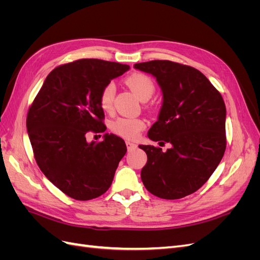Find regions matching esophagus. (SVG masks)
Wrapping results in <instances>:
<instances>
[{
  "label": "esophagus",
  "mask_w": 260,
  "mask_h": 260,
  "mask_svg": "<svg viewBox=\"0 0 260 260\" xmlns=\"http://www.w3.org/2000/svg\"><path fill=\"white\" fill-rule=\"evenodd\" d=\"M125 145H127L128 151H132V149L137 148V146H138L136 143H132V142H130V141H127V142H125Z\"/></svg>",
  "instance_id": "1"
}]
</instances>
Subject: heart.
I'll return each instance as SVG.
<instances>
[{
	"label": "heart",
	"mask_w": 260,
	"mask_h": 260,
	"mask_svg": "<svg viewBox=\"0 0 260 260\" xmlns=\"http://www.w3.org/2000/svg\"><path fill=\"white\" fill-rule=\"evenodd\" d=\"M125 84L141 101L151 99L155 91L153 80L144 74H132L125 78ZM116 88L114 82H108L103 86L100 94V105L105 112L112 111ZM145 127V122L139 118L120 117L112 123V130L116 135L125 139H136Z\"/></svg>",
	"instance_id": "1"
}]
</instances>
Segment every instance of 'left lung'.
<instances>
[{
  "mask_svg": "<svg viewBox=\"0 0 260 260\" xmlns=\"http://www.w3.org/2000/svg\"><path fill=\"white\" fill-rule=\"evenodd\" d=\"M156 78L162 94L152 141L171 146L166 152L139 145L147 155L141 170L146 190L157 198L178 200L198 191L221 161L225 151V105L200 70L170 60L135 64Z\"/></svg>",
  "mask_w": 260,
  "mask_h": 260,
  "instance_id": "8db88e82",
  "label": "left lung"
}]
</instances>
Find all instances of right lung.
<instances>
[{
    "mask_svg": "<svg viewBox=\"0 0 260 260\" xmlns=\"http://www.w3.org/2000/svg\"><path fill=\"white\" fill-rule=\"evenodd\" d=\"M129 65L79 59L49 74L27 116V131L38 166L61 192L78 201L92 200L111 186L118 164L127 153L113 133L88 142L89 131L104 132L100 94Z\"/></svg>",
    "mask_w": 260,
    "mask_h": 260,
    "instance_id": "obj_1",
    "label": "right lung"
}]
</instances>
